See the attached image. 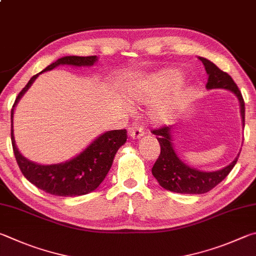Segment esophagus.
I'll use <instances>...</instances> for the list:
<instances>
[{
	"label": "esophagus",
	"mask_w": 256,
	"mask_h": 256,
	"mask_svg": "<svg viewBox=\"0 0 256 256\" xmlns=\"http://www.w3.org/2000/svg\"><path fill=\"white\" fill-rule=\"evenodd\" d=\"M129 136H130L132 140H140L142 136H144V129L140 124H132L128 130Z\"/></svg>",
	"instance_id": "34e87169"
}]
</instances>
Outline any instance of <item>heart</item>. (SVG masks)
I'll return each mask as SVG.
<instances>
[{"label":"heart","mask_w":256,"mask_h":256,"mask_svg":"<svg viewBox=\"0 0 256 256\" xmlns=\"http://www.w3.org/2000/svg\"><path fill=\"white\" fill-rule=\"evenodd\" d=\"M171 73H160L155 75L154 78L147 80L142 83L132 93V100L138 103H150L154 102L162 92L164 85L171 78ZM178 106L176 96L168 98L166 100L160 102L153 110V118L158 121H168L176 114Z\"/></svg>","instance_id":"obj_1"}]
</instances>
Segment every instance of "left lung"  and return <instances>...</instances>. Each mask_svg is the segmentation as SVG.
<instances>
[{
	"label": "left lung",
	"mask_w": 256,
	"mask_h": 256,
	"mask_svg": "<svg viewBox=\"0 0 256 256\" xmlns=\"http://www.w3.org/2000/svg\"><path fill=\"white\" fill-rule=\"evenodd\" d=\"M199 60L202 62L208 74V82L206 84V88L208 90L226 88L234 93L238 98L240 114L244 124L245 103L236 83L226 72L218 68L212 62L206 60L204 57H199ZM153 134L158 136V140L160 145V154L152 168V173L160 186L168 191L176 192V194H201L214 189L230 174L240 156V154L237 155V158L230 165L219 171L202 172L188 166L178 158L172 144L171 128L164 126L162 128L154 129Z\"/></svg>",
	"instance_id": "left-lung-1"
}]
</instances>
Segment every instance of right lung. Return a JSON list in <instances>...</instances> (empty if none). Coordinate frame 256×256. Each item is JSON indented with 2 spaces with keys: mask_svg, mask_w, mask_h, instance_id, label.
<instances>
[{
  "mask_svg": "<svg viewBox=\"0 0 256 256\" xmlns=\"http://www.w3.org/2000/svg\"><path fill=\"white\" fill-rule=\"evenodd\" d=\"M96 60V56H65L47 66L39 74L55 68L58 65L92 66ZM39 74L34 75L21 90L11 110V140L16 163L26 180L49 194L60 196L88 194L96 190L106 178L116 152L127 142V132L126 129L106 132L94 140L82 153L65 163L40 165L26 160L16 146L13 136V114L16 103L28 91Z\"/></svg>",
  "mask_w": 256,
  "mask_h": 256,
  "instance_id": "obj_1",
  "label": "right lung"
}]
</instances>
